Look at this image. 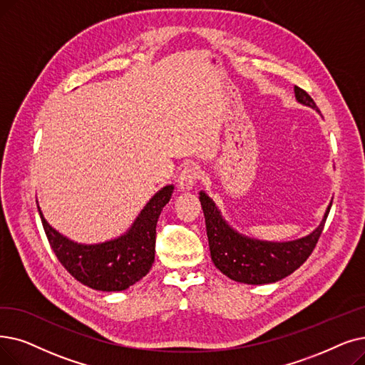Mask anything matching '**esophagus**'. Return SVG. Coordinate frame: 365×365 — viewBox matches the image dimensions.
I'll return each instance as SVG.
<instances>
[{
  "label": "esophagus",
  "instance_id": "obj_1",
  "mask_svg": "<svg viewBox=\"0 0 365 365\" xmlns=\"http://www.w3.org/2000/svg\"><path fill=\"white\" fill-rule=\"evenodd\" d=\"M200 176H201V171H200L198 165H195V164L185 165L182 173L179 174V179H178L179 187L185 189V191H189V189L194 187V185L197 183Z\"/></svg>",
  "mask_w": 365,
  "mask_h": 365
}]
</instances>
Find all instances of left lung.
Masks as SVG:
<instances>
[{
	"label": "left lung",
	"mask_w": 365,
	"mask_h": 365,
	"mask_svg": "<svg viewBox=\"0 0 365 365\" xmlns=\"http://www.w3.org/2000/svg\"><path fill=\"white\" fill-rule=\"evenodd\" d=\"M294 91L301 104L318 110V106L304 89L295 86ZM200 201L213 264L230 279L247 284L277 282L303 265L319 240L331 209L328 207L321 225L304 239L287 243H268L247 239L232 231L222 219L215 202L204 192H200Z\"/></svg>",
	"instance_id": "8db88e82"
}]
</instances>
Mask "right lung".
Returning a JSON list of instances; mask_svg holds the SVG:
<instances>
[{"mask_svg": "<svg viewBox=\"0 0 365 365\" xmlns=\"http://www.w3.org/2000/svg\"><path fill=\"white\" fill-rule=\"evenodd\" d=\"M173 186L163 187L141 210L133 228L113 242L77 245L55 231L38 213L47 240L62 267L81 283L97 291H123L143 279L155 261L156 222L170 201Z\"/></svg>", "mask_w": 365, "mask_h": 365, "instance_id": "obj_1", "label": "right lung"}]
</instances>
